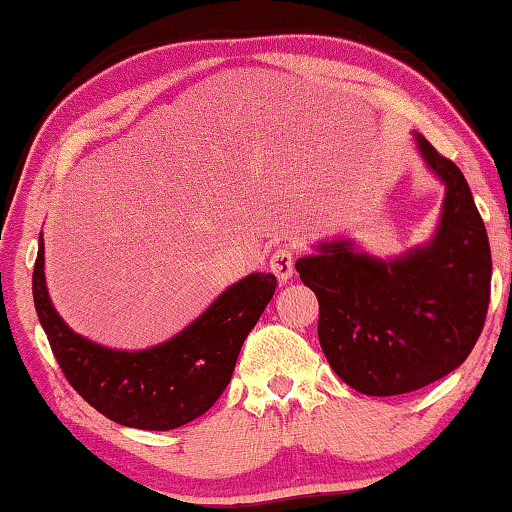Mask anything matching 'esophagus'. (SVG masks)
Listing matches in <instances>:
<instances>
[{
  "mask_svg": "<svg viewBox=\"0 0 512 512\" xmlns=\"http://www.w3.org/2000/svg\"><path fill=\"white\" fill-rule=\"evenodd\" d=\"M294 262L296 255L289 246H282L271 255V271L278 275L280 282H287L294 275Z\"/></svg>",
  "mask_w": 512,
  "mask_h": 512,
  "instance_id": "esophagus-1",
  "label": "esophagus"
}]
</instances>
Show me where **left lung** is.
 <instances>
[{
    "mask_svg": "<svg viewBox=\"0 0 512 512\" xmlns=\"http://www.w3.org/2000/svg\"><path fill=\"white\" fill-rule=\"evenodd\" d=\"M417 143L446 184L426 248L380 262L335 241L296 262L319 300V342L332 371L367 396L415 392L458 369L488 316L492 255L472 191L451 159L421 134Z\"/></svg>",
    "mask_w": 512,
    "mask_h": 512,
    "instance_id": "1",
    "label": "left lung"
}]
</instances>
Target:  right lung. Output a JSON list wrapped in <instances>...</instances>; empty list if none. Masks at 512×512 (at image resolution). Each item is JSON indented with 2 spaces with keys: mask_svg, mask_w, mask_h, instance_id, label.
Returning a JSON list of instances; mask_svg holds the SVG:
<instances>
[{
  "mask_svg": "<svg viewBox=\"0 0 512 512\" xmlns=\"http://www.w3.org/2000/svg\"><path fill=\"white\" fill-rule=\"evenodd\" d=\"M43 264L40 234L34 305L63 376L104 417L141 431H170L212 408L278 287L273 273L248 275L170 342L127 353L88 342L63 323L47 296Z\"/></svg>",
  "mask_w": 512,
  "mask_h": 512,
  "instance_id": "right-lung-1",
  "label": "right lung"
}]
</instances>
